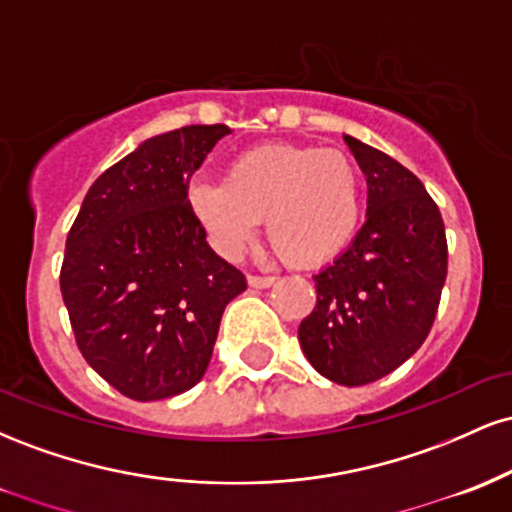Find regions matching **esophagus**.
<instances>
[{
  "instance_id": "obj_1",
  "label": "esophagus",
  "mask_w": 512,
  "mask_h": 512,
  "mask_svg": "<svg viewBox=\"0 0 512 512\" xmlns=\"http://www.w3.org/2000/svg\"><path fill=\"white\" fill-rule=\"evenodd\" d=\"M276 281V276H257V274H250L248 276V284L252 289H269Z\"/></svg>"
}]
</instances>
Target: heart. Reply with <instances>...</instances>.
I'll list each match as a JSON object with an SVG mask.
<instances>
[{"instance_id":"1","label":"heart","mask_w":512,"mask_h":512,"mask_svg":"<svg viewBox=\"0 0 512 512\" xmlns=\"http://www.w3.org/2000/svg\"><path fill=\"white\" fill-rule=\"evenodd\" d=\"M185 202L226 260L250 248L267 216L269 240L296 267H322L342 255L363 216L361 178L349 156L284 142L240 151L223 180H192Z\"/></svg>"}]
</instances>
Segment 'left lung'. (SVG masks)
I'll use <instances>...</instances> for the list:
<instances>
[{
    "mask_svg": "<svg viewBox=\"0 0 512 512\" xmlns=\"http://www.w3.org/2000/svg\"><path fill=\"white\" fill-rule=\"evenodd\" d=\"M344 142L366 175V223L313 276L317 305L298 342L317 373L358 387L424 344L448 274V243L436 202L411 170L349 134Z\"/></svg>",
    "mask_w": 512,
    "mask_h": 512,
    "instance_id": "8db88e82",
    "label": "left lung"
}]
</instances>
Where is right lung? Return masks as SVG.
<instances>
[{
  "label": "right lung",
  "instance_id": "1",
  "mask_svg": "<svg viewBox=\"0 0 512 512\" xmlns=\"http://www.w3.org/2000/svg\"><path fill=\"white\" fill-rule=\"evenodd\" d=\"M226 125L146 139L91 185L67 236L60 286L88 366L137 402L207 373L226 305L245 276L209 248L185 190Z\"/></svg>",
  "mask_w": 512,
  "mask_h": 512
}]
</instances>
